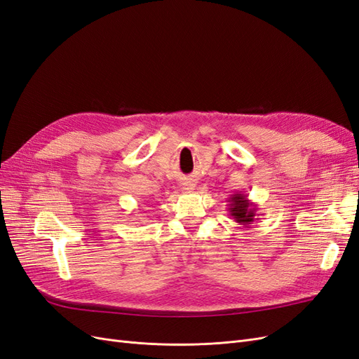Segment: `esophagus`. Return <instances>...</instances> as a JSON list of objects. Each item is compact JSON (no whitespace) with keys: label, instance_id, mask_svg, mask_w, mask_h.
<instances>
[{"label":"esophagus","instance_id":"1","mask_svg":"<svg viewBox=\"0 0 359 359\" xmlns=\"http://www.w3.org/2000/svg\"><path fill=\"white\" fill-rule=\"evenodd\" d=\"M182 189L186 191H193L194 190V184L191 181H184L182 182Z\"/></svg>","mask_w":359,"mask_h":359}]
</instances>
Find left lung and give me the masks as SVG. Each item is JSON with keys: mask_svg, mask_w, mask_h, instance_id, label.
<instances>
[{"mask_svg": "<svg viewBox=\"0 0 359 359\" xmlns=\"http://www.w3.org/2000/svg\"><path fill=\"white\" fill-rule=\"evenodd\" d=\"M227 202H229V210L227 211H229L233 222L244 226L253 223L257 208H256V203L248 201L247 194L235 193L229 199H227Z\"/></svg>", "mask_w": 359, "mask_h": 359, "instance_id": "left-lung-1", "label": "left lung"}]
</instances>
